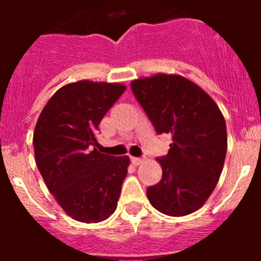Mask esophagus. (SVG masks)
<instances>
[{"instance_id":"obj_1","label":"esophagus","mask_w":261,"mask_h":261,"mask_svg":"<svg viewBox=\"0 0 261 261\" xmlns=\"http://www.w3.org/2000/svg\"><path fill=\"white\" fill-rule=\"evenodd\" d=\"M144 162V159L141 158H137V156H132V163L135 166H138V165H141V163Z\"/></svg>"}]
</instances>
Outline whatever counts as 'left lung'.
<instances>
[{
	"mask_svg": "<svg viewBox=\"0 0 261 261\" xmlns=\"http://www.w3.org/2000/svg\"><path fill=\"white\" fill-rule=\"evenodd\" d=\"M136 99L158 133L171 135L167 155L158 158L162 179L146 190L154 208L171 217L199 211L216 188L227 151L222 112L199 85L179 74L130 82Z\"/></svg>",
	"mask_w": 261,
	"mask_h": 261,
	"instance_id": "obj_1",
	"label": "left lung"
}]
</instances>
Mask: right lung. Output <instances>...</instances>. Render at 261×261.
<instances>
[{"label": "right lung", "instance_id": "add662e5", "mask_svg": "<svg viewBox=\"0 0 261 261\" xmlns=\"http://www.w3.org/2000/svg\"><path fill=\"white\" fill-rule=\"evenodd\" d=\"M125 90L117 82L68 84L50 96L36 121V166L57 204L80 222H100L116 211L130 159L93 146L99 123Z\"/></svg>", "mask_w": 261, "mask_h": 261}]
</instances>
